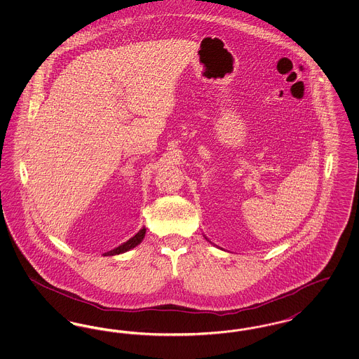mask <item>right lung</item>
Masks as SVG:
<instances>
[{
    "label": "right lung",
    "instance_id": "add662e5",
    "mask_svg": "<svg viewBox=\"0 0 359 359\" xmlns=\"http://www.w3.org/2000/svg\"><path fill=\"white\" fill-rule=\"evenodd\" d=\"M145 231H147V229H145V227H142V229L137 233L136 236H133L132 238L128 239L126 242H123V243L120 245L118 248H116V249H113V250H110V252L104 253L103 256H116V255H122V253H125V252H128V250H130V249L136 248L137 245H140V243L142 242L144 237H145Z\"/></svg>",
    "mask_w": 359,
    "mask_h": 359
}]
</instances>
